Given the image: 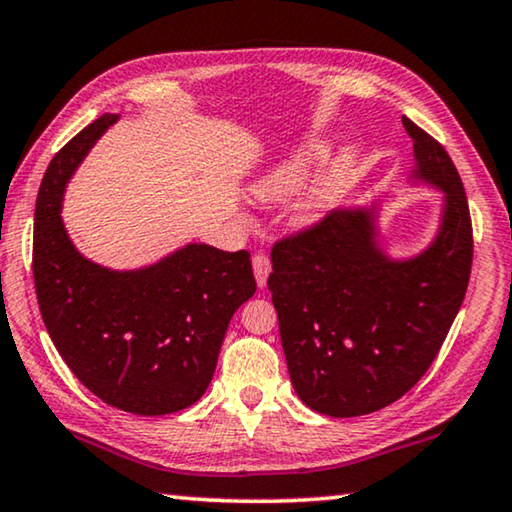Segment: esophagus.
Segmentation results:
<instances>
[{
    "label": "esophagus",
    "instance_id": "esophagus-1",
    "mask_svg": "<svg viewBox=\"0 0 512 512\" xmlns=\"http://www.w3.org/2000/svg\"><path fill=\"white\" fill-rule=\"evenodd\" d=\"M251 265H254L256 284L263 288L265 284H268V274H270V270H272V265H270V258L265 256V254H256L254 258H251Z\"/></svg>",
    "mask_w": 512,
    "mask_h": 512
}]
</instances>
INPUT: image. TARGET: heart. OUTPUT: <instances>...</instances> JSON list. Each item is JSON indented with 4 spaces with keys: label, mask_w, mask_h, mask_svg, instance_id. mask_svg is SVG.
I'll return each instance as SVG.
<instances>
[{
    "label": "heart",
    "mask_w": 512,
    "mask_h": 512,
    "mask_svg": "<svg viewBox=\"0 0 512 512\" xmlns=\"http://www.w3.org/2000/svg\"><path fill=\"white\" fill-rule=\"evenodd\" d=\"M328 147V140L323 138H311L307 143L298 145L277 166H272L268 173H263L251 184V194L270 203H281L291 198L307 182L311 170L325 157ZM355 164H358V152L353 147H342L337 157L325 166L323 173L293 198L291 207H288L291 224L295 228H311L321 224L325 214L330 212V207L335 205L337 198L348 187V182H351Z\"/></svg>",
    "instance_id": "heart-1"
}]
</instances>
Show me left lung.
<instances>
[{"instance_id": "left-lung-1", "label": "left lung", "mask_w": 512, "mask_h": 512, "mask_svg": "<svg viewBox=\"0 0 512 512\" xmlns=\"http://www.w3.org/2000/svg\"><path fill=\"white\" fill-rule=\"evenodd\" d=\"M409 182L441 191L425 249L392 256L381 242L385 196L335 210L272 249L268 288L288 374L309 409L330 418L397 402L432 365L469 286V203L448 152L409 117Z\"/></svg>"}]
</instances>
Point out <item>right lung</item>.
Masks as SVG:
<instances>
[{
  "mask_svg": "<svg viewBox=\"0 0 512 512\" xmlns=\"http://www.w3.org/2000/svg\"><path fill=\"white\" fill-rule=\"evenodd\" d=\"M120 120L106 113L55 154L34 212V284L48 335L76 379L136 416L203 397L228 323L256 293L249 251L189 242L157 263L113 270L80 254L62 203L73 173Z\"/></svg>",
  "mask_w": 512,
  "mask_h": 512,
  "instance_id": "obj_1",
  "label": "right lung"
}]
</instances>
